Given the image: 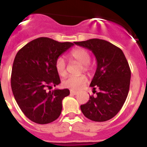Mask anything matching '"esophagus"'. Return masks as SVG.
Segmentation results:
<instances>
[{
    "label": "esophagus",
    "instance_id": "obj_1",
    "mask_svg": "<svg viewBox=\"0 0 147 147\" xmlns=\"http://www.w3.org/2000/svg\"><path fill=\"white\" fill-rule=\"evenodd\" d=\"M70 93H71V94H73V95H76V94H78V92H77V91H75V90H71V91H70Z\"/></svg>",
    "mask_w": 147,
    "mask_h": 147
}]
</instances>
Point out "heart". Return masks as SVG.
<instances>
[{"instance_id": "obj_1", "label": "heart", "mask_w": 147, "mask_h": 147, "mask_svg": "<svg viewBox=\"0 0 147 147\" xmlns=\"http://www.w3.org/2000/svg\"><path fill=\"white\" fill-rule=\"evenodd\" d=\"M70 58L76 61L82 65L80 71H90L91 67L89 65L90 61V54L88 51L82 48H77L72 50L70 53ZM55 68L59 76H64L66 75V63L62 57H59L55 61ZM87 82V76L81 74L76 76H68L63 82V85L72 90L80 89Z\"/></svg>"}]
</instances>
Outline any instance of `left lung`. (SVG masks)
<instances>
[{"mask_svg": "<svg viewBox=\"0 0 147 147\" xmlns=\"http://www.w3.org/2000/svg\"><path fill=\"white\" fill-rule=\"evenodd\" d=\"M91 51L96 59L97 67L90 86L96 96H90L86 104L80 106L85 117L93 121H106L120 111L128 95L131 71L124 53L117 46L100 39L74 42Z\"/></svg>", "mask_w": 147, "mask_h": 147, "instance_id": "1", "label": "left lung"}]
</instances>
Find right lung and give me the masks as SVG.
Here are the masks:
<instances>
[{"mask_svg": "<svg viewBox=\"0 0 147 147\" xmlns=\"http://www.w3.org/2000/svg\"><path fill=\"white\" fill-rule=\"evenodd\" d=\"M73 45L72 42L40 37L17 53L11 71V90L22 112L33 122L49 124L60 115L62 99L70 94L69 90L48 92L46 88L60 83L55 61Z\"/></svg>", "mask_w": 147, "mask_h": 147, "instance_id": "obj_1", "label": "right lung"}]
</instances>
